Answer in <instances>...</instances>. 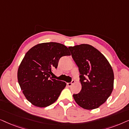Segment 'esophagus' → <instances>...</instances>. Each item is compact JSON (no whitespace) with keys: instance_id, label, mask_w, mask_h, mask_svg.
Masks as SVG:
<instances>
[{"instance_id":"esophagus-1","label":"esophagus","mask_w":129,"mask_h":129,"mask_svg":"<svg viewBox=\"0 0 129 129\" xmlns=\"http://www.w3.org/2000/svg\"><path fill=\"white\" fill-rule=\"evenodd\" d=\"M75 80H72L71 82L70 83H67V84H68V86H69V87H70V86H72V84H73L74 83H75Z\"/></svg>"}]
</instances>
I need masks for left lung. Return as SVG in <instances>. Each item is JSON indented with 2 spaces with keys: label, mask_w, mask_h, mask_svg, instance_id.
<instances>
[{
  "label": "left lung",
  "mask_w": 129,
  "mask_h": 129,
  "mask_svg": "<svg viewBox=\"0 0 129 129\" xmlns=\"http://www.w3.org/2000/svg\"><path fill=\"white\" fill-rule=\"evenodd\" d=\"M79 68L82 90L73 95L79 106L87 110L98 108L113 89L114 73L110 63L92 46L82 44L69 47Z\"/></svg>",
  "instance_id": "1"
}]
</instances>
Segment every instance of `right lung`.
Listing matches in <instances>:
<instances>
[{
    "instance_id": "add662e5",
    "label": "right lung",
    "mask_w": 129,
    "mask_h": 129,
    "mask_svg": "<svg viewBox=\"0 0 129 129\" xmlns=\"http://www.w3.org/2000/svg\"><path fill=\"white\" fill-rule=\"evenodd\" d=\"M66 46L56 42L38 44L26 53L17 71L24 96L35 106L45 107L55 102L66 83L50 77L62 56H70Z\"/></svg>"
}]
</instances>
